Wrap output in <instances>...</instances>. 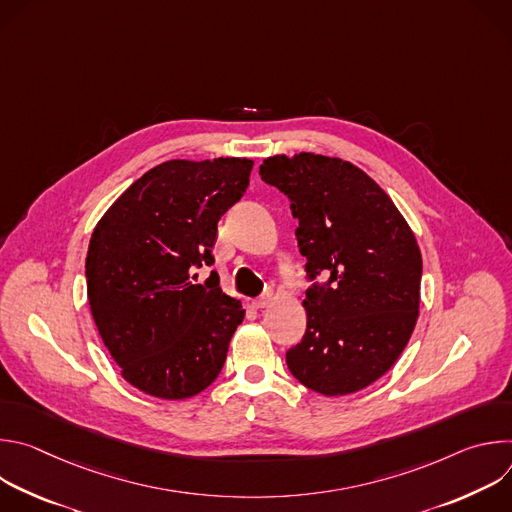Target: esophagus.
I'll list each match as a JSON object with an SVG mask.
<instances>
[{
    "label": "esophagus",
    "mask_w": 512,
    "mask_h": 512,
    "mask_svg": "<svg viewBox=\"0 0 512 512\" xmlns=\"http://www.w3.org/2000/svg\"><path fill=\"white\" fill-rule=\"evenodd\" d=\"M269 302H271V298H269V296H261V298H257V300L253 302V306H255L257 310H263V308H267V306H269Z\"/></svg>",
    "instance_id": "1"
}]
</instances>
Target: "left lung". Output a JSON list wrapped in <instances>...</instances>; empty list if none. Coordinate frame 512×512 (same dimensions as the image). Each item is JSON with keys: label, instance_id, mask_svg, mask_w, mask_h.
I'll list each match as a JSON object with an SVG mask.
<instances>
[{"label": "left lung", "instance_id": "1", "mask_svg": "<svg viewBox=\"0 0 512 512\" xmlns=\"http://www.w3.org/2000/svg\"><path fill=\"white\" fill-rule=\"evenodd\" d=\"M259 174L289 198L314 281L306 334L285 352L289 373L326 397L369 387L393 367L419 316L413 231L387 192L340 158L273 156ZM318 274L326 284L315 283Z\"/></svg>", "mask_w": 512, "mask_h": 512}]
</instances>
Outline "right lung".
<instances>
[{"instance_id":"add662e5","label":"right lung","mask_w":512,"mask_h":512,"mask_svg":"<svg viewBox=\"0 0 512 512\" xmlns=\"http://www.w3.org/2000/svg\"><path fill=\"white\" fill-rule=\"evenodd\" d=\"M253 162L170 160L135 180L97 223L87 296L97 330L135 389L188 399L221 373L245 318L212 271L218 221L241 200Z\"/></svg>"}]
</instances>
